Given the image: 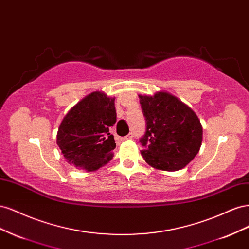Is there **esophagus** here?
I'll return each mask as SVG.
<instances>
[{
  "label": "esophagus",
  "instance_id": "34e87169",
  "mask_svg": "<svg viewBox=\"0 0 249 249\" xmlns=\"http://www.w3.org/2000/svg\"><path fill=\"white\" fill-rule=\"evenodd\" d=\"M133 137H134V135H133V133H130L129 135H127V136L124 137V138H123V140H125V139H131V138H133Z\"/></svg>",
  "mask_w": 249,
  "mask_h": 249
}]
</instances>
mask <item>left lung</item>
Returning a JSON list of instances; mask_svg holds the SVG:
<instances>
[{
    "instance_id": "left-lung-1",
    "label": "left lung",
    "mask_w": 249,
    "mask_h": 249,
    "mask_svg": "<svg viewBox=\"0 0 249 249\" xmlns=\"http://www.w3.org/2000/svg\"><path fill=\"white\" fill-rule=\"evenodd\" d=\"M146 130L141 155L150 166L165 171L184 168L199 152L202 126L186 104L168 92L139 94Z\"/></svg>"
}]
</instances>
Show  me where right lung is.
Returning a JSON list of instances; mask_svg holds the SVG:
<instances>
[{"label": "right lung", "mask_w": 249, "mask_h": 249, "mask_svg": "<svg viewBox=\"0 0 249 249\" xmlns=\"http://www.w3.org/2000/svg\"><path fill=\"white\" fill-rule=\"evenodd\" d=\"M115 97L102 91L88 94L64 116L57 133V144L78 169L94 171L113 157L116 143L109 130L116 123Z\"/></svg>", "instance_id": "add662e5"}]
</instances>
